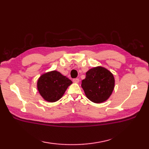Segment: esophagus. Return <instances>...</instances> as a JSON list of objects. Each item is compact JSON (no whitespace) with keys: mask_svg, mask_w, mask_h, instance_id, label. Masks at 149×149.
I'll list each match as a JSON object with an SVG mask.
<instances>
[{"mask_svg":"<svg viewBox=\"0 0 149 149\" xmlns=\"http://www.w3.org/2000/svg\"><path fill=\"white\" fill-rule=\"evenodd\" d=\"M73 82H74V83H79V79L78 78H75V79H73Z\"/></svg>","mask_w":149,"mask_h":149,"instance_id":"obj_1","label":"esophagus"}]
</instances>
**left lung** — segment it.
I'll use <instances>...</instances> for the list:
<instances>
[{
  "instance_id": "1",
  "label": "left lung",
  "mask_w": 149,
  "mask_h": 149,
  "mask_svg": "<svg viewBox=\"0 0 149 149\" xmlns=\"http://www.w3.org/2000/svg\"><path fill=\"white\" fill-rule=\"evenodd\" d=\"M86 75V78L82 81L81 86L88 99L95 103L106 101L115 86L113 75L102 66L89 70Z\"/></svg>"
}]
</instances>
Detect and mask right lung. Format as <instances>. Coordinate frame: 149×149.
<instances>
[{
  "label": "right lung",
  "mask_w": 149,
  "mask_h": 149,
  "mask_svg": "<svg viewBox=\"0 0 149 149\" xmlns=\"http://www.w3.org/2000/svg\"><path fill=\"white\" fill-rule=\"evenodd\" d=\"M72 83V81L68 78L54 70L41 75L38 81L37 86L44 99L54 102L61 99Z\"/></svg>",
  "instance_id": "obj_1"
}]
</instances>
